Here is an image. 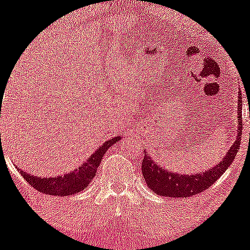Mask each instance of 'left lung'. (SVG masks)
<instances>
[{
	"label": "left lung",
	"mask_w": 250,
	"mask_h": 250,
	"mask_svg": "<svg viewBox=\"0 0 250 250\" xmlns=\"http://www.w3.org/2000/svg\"><path fill=\"white\" fill-rule=\"evenodd\" d=\"M242 97H238V129L237 136L227 152V156L223 158L222 162L218 163V165L208 169L207 171L188 175V173H177L171 172L167 169H163L158 163H156L152 157L145 153L141 170L145 177V181L149 188L158 195L169 196V198H187V196L195 195L201 193L205 189L209 188L212 185L227 171L231 163L235 159L237 154L238 147H240L241 135H242Z\"/></svg>",
	"instance_id": "left-lung-1"
}]
</instances>
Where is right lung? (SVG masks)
<instances>
[{
	"label": "right lung",
	"mask_w": 250,
	"mask_h": 250,
	"mask_svg": "<svg viewBox=\"0 0 250 250\" xmlns=\"http://www.w3.org/2000/svg\"><path fill=\"white\" fill-rule=\"evenodd\" d=\"M120 140L121 136H115V138L107 140L97 151H94L90 156V158L86 160L85 163H83L79 169H75L72 172L64 173L63 176H56L54 178H41L19 169L20 173L27 181L28 185L32 186L33 188L39 190L41 193L61 196L73 195L78 191L83 190L90 185V182L96 175L102 159H103V156L106 153L107 148H110L114 144H116Z\"/></svg>",
	"instance_id": "right-lung-1"
}]
</instances>
